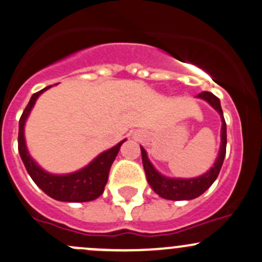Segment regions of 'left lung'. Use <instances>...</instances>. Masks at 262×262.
I'll return each instance as SVG.
<instances>
[{
    "label": "left lung",
    "mask_w": 262,
    "mask_h": 262,
    "mask_svg": "<svg viewBox=\"0 0 262 262\" xmlns=\"http://www.w3.org/2000/svg\"><path fill=\"white\" fill-rule=\"evenodd\" d=\"M197 98L206 100L208 104L216 110L220 114L222 120L221 126V147H220L219 157H217L216 162H214L213 167L210 170L205 173V174L200 176L196 178H168L166 176L161 174L150 161L148 159L147 152L143 147H140V152H142V161L143 167H144L145 176H147V181L149 186L152 187L153 191L157 194H159L162 198L172 201H184V200H193L198 196L207 191L212 186L216 178L219 177V173L221 170L222 163L226 156V144H227V133H226V122L224 118V113H222L221 103L220 99L216 95H213L210 92H202L201 94L197 95Z\"/></svg>",
    "instance_id": "1"
}]
</instances>
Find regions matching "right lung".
<instances>
[{
	"instance_id": "right-lung-1",
	"label": "right lung",
	"mask_w": 262,
	"mask_h": 262,
	"mask_svg": "<svg viewBox=\"0 0 262 262\" xmlns=\"http://www.w3.org/2000/svg\"><path fill=\"white\" fill-rule=\"evenodd\" d=\"M49 88H51V85L31 96L18 122V153H20L22 162L26 167L27 173L37 184L38 188L42 189L48 196L54 200L62 201V202H88V201L96 200L103 194L105 184L108 182L110 167L119 152L120 145L125 142V139L105 152L100 153L86 167L74 173L51 174L43 170L30 156L26 142H25L24 130L27 117L31 109L34 108L37 98Z\"/></svg>"
}]
</instances>
